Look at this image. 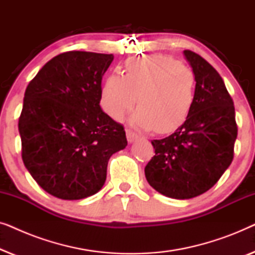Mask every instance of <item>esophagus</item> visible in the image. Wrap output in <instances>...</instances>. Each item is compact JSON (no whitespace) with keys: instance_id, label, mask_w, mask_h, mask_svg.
<instances>
[{"instance_id":"obj_1","label":"esophagus","mask_w":255,"mask_h":255,"mask_svg":"<svg viewBox=\"0 0 255 255\" xmlns=\"http://www.w3.org/2000/svg\"><path fill=\"white\" fill-rule=\"evenodd\" d=\"M127 138H128V142H133L134 140H137V139L139 138V135L135 133V132L130 130V128H128V130H127Z\"/></svg>"}]
</instances>
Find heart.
Listing matches in <instances>:
<instances>
[{
    "instance_id": "1",
    "label": "heart",
    "mask_w": 255,
    "mask_h": 255,
    "mask_svg": "<svg viewBox=\"0 0 255 255\" xmlns=\"http://www.w3.org/2000/svg\"><path fill=\"white\" fill-rule=\"evenodd\" d=\"M195 93L196 76L189 67L174 58L152 55L128 61L124 75L108 76L101 90V107L118 121L137 103L132 124L165 134L186 122Z\"/></svg>"
}]
</instances>
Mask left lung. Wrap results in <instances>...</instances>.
<instances>
[{"mask_svg":"<svg viewBox=\"0 0 255 255\" xmlns=\"http://www.w3.org/2000/svg\"><path fill=\"white\" fill-rule=\"evenodd\" d=\"M183 53L196 76L193 109L173 134L152 141L155 155L145 167L151 187L176 200L196 197L217 183L231 165L238 134L233 100L222 76L201 55Z\"/></svg>","mask_w":255,"mask_h":255,"instance_id":"obj_1","label":"left lung"}]
</instances>
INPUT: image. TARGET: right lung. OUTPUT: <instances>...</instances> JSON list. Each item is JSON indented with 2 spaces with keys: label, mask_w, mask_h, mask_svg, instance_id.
<instances>
[{
  "label": "right lung",
  "mask_w": 255,
  "mask_h": 255,
  "mask_svg": "<svg viewBox=\"0 0 255 255\" xmlns=\"http://www.w3.org/2000/svg\"><path fill=\"white\" fill-rule=\"evenodd\" d=\"M113 54L69 51L31 80L18 121L22 159L34 181L61 200L96 194L110 156L128 145L124 127L101 109Z\"/></svg>",
  "instance_id": "add662e5"
}]
</instances>
